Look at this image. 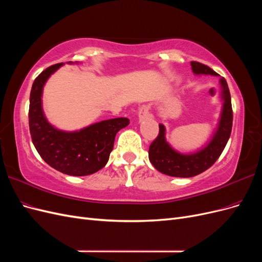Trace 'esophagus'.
<instances>
[{"instance_id":"obj_1","label":"esophagus","mask_w":262,"mask_h":262,"mask_svg":"<svg viewBox=\"0 0 262 262\" xmlns=\"http://www.w3.org/2000/svg\"><path fill=\"white\" fill-rule=\"evenodd\" d=\"M149 113H148V109L145 107V106H142L140 109H139V114H138V119L139 121H143L145 120V119L149 118Z\"/></svg>"}]
</instances>
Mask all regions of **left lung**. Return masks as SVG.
<instances>
[{"label": "left lung", "mask_w": 262, "mask_h": 262, "mask_svg": "<svg viewBox=\"0 0 262 262\" xmlns=\"http://www.w3.org/2000/svg\"><path fill=\"white\" fill-rule=\"evenodd\" d=\"M191 70L194 75L220 76L209 67L199 62H191ZM220 96L223 104L220 119L211 139L200 148L193 152H180L173 148L166 140V126L160 124V133L148 149L149 162L154 167L171 177L188 178L199 175L210 168L216 162L226 146L231 137L233 125V110L231 94L224 77H220Z\"/></svg>", "instance_id": "1"}]
</instances>
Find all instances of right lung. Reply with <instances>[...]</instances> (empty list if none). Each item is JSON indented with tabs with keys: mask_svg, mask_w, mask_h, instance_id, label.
I'll list each match as a JSON object with an SVG mask.
<instances>
[{
	"mask_svg": "<svg viewBox=\"0 0 262 262\" xmlns=\"http://www.w3.org/2000/svg\"><path fill=\"white\" fill-rule=\"evenodd\" d=\"M78 62H75V64ZM73 64V62H68ZM64 66L59 63L38 75L29 98V130L31 140L42 160L70 176H89L105 167L115 143L116 134L130 123L128 118H115L66 131L55 128L47 119L42 107L43 87L49 77Z\"/></svg>",
	"mask_w": 262,
	"mask_h": 262,
	"instance_id": "right-lung-1",
	"label": "right lung"
}]
</instances>
